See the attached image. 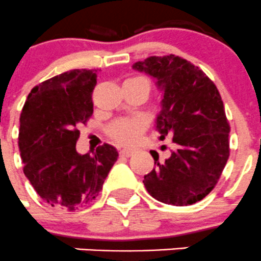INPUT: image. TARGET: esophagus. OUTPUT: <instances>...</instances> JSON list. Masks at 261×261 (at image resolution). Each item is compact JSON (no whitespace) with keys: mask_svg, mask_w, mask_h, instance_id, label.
Returning <instances> with one entry per match:
<instances>
[{"mask_svg":"<svg viewBox=\"0 0 261 261\" xmlns=\"http://www.w3.org/2000/svg\"><path fill=\"white\" fill-rule=\"evenodd\" d=\"M134 154L133 149H121L120 155L121 156H131Z\"/></svg>","mask_w":261,"mask_h":261,"instance_id":"esophagus-1","label":"esophagus"}]
</instances>
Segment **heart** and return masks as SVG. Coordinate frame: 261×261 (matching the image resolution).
I'll return each mask as SVG.
<instances>
[{
    "instance_id": "b5f03b06",
    "label": "heart",
    "mask_w": 261,
    "mask_h": 261,
    "mask_svg": "<svg viewBox=\"0 0 261 261\" xmlns=\"http://www.w3.org/2000/svg\"><path fill=\"white\" fill-rule=\"evenodd\" d=\"M146 127L145 118L140 116L122 117L113 121L108 127V134L113 140L123 145H131L140 139Z\"/></svg>"
}]
</instances>
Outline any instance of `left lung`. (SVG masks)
Returning a JSON list of instances; mask_svg holds the SVG:
<instances>
[{"mask_svg": "<svg viewBox=\"0 0 261 261\" xmlns=\"http://www.w3.org/2000/svg\"><path fill=\"white\" fill-rule=\"evenodd\" d=\"M133 69L153 76L163 92L155 126L159 139L172 138L176 148L164 162L150 151L156 167L144 185L161 203H198L216 187L229 156L231 127L221 94L198 66L178 56H151Z\"/></svg>", "mask_w": 261, "mask_h": 261, "instance_id": "8db88e82", "label": "left lung"}]
</instances>
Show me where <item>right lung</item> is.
I'll use <instances>...</instances> for the list:
<instances>
[{"mask_svg": "<svg viewBox=\"0 0 261 261\" xmlns=\"http://www.w3.org/2000/svg\"><path fill=\"white\" fill-rule=\"evenodd\" d=\"M95 85L97 70H71L33 88L22 107L19 149L24 174L52 206L75 211L92 203L117 161L110 144L93 154L76 151L77 126L92 117Z\"/></svg>", "mask_w": 261, "mask_h": 261, "instance_id": "add662e5", "label": "right lung"}]
</instances>
